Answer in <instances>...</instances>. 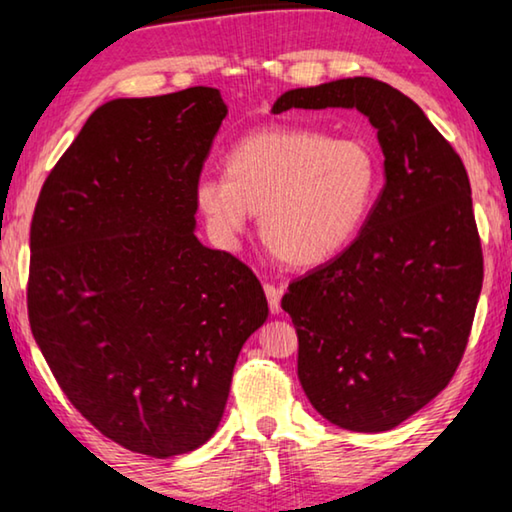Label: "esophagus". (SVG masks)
<instances>
[{"label": "esophagus", "instance_id": "1", "mask_svg": "<svg viewBox=\"0 0 512 512\" xmlns=\"http://www.w3.org/2000/svg\"><path fill=\"white\" fill-rule=\"evenodd\" d=\"M265 298H268V305L272 314H279L281 311V288L265 284Z\"/></svg>", "mask_w": 512, "mask_h": 512}]
</instances>
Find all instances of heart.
I'll return each instance as SVG.
<instances>
[{
	"label": "heart",
	"mask_w": 512,
	"mask_h": 512,
	"mask_svg": "<svg viewBox=\"0 0 512 512\" xmlns=\"http://www.w3.org/2000/svg\"><path fill=\"white\" fill-rule=\"evenodd\" d=\"M376 189L379 161L362 140L277 127L233 145L226 177H201L194 203L219 247H238L258 214L261 240L277 261L316 268L355 240Z\"/></svg>",
	"instance_id": "b5f03b06"
}]
</instances>
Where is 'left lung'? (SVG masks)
<instances>
[{"mask_svg":"<svg viewBox=\"0 0 512 512\" xmlns=\"http://www.w3.org/2000/svg\"><path fill=\"white\" fill-rule=\"evenodd\" d=\"M291 108L358 110L376 129L383 191L337 258L288 286L298 379L351 432H388L453 379L483 288V251L462 159L418 103L374 78L288 90Z\"/></svg>","mask_w":512,"mask_h":512,"instance_id":"1","label":"left lung"}]
</instances>
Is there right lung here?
Segmentation results:
<instances>
[{
  "instance_id": "obj_1",
  "label": "right lung",
  "mask_w": 512,
  "mask_h": 512,
  "mask_svg": "<svg viewBox=\"0 0 512 512\" xmlns=\"http://www.w3.org/2000/svg\"><path fill=\"white\" fill-rule=\"evenodd\" d=\"M226 115L214 87L106 101L34 210L32 335L69 402L133 453L210 439L270 314L254 272L196 238L194 189Z\"/></svg>"
}]
</instances>
